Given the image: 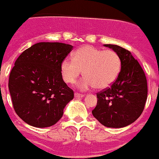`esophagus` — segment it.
Masks as SVG:
<instances>
[{"mask_svg":"<svg viewBox=\"0 0 159 159\" xmlns=\"http://www.w3.org/2000/svg\"><path fill=\"white\" fill-rule=\"evenodd\" d=\"M84 95H83V94H80V93H75V98H82V97H84Z\"/></svg>","mask_w":159,"mask_h":159,"instance_id":"obj_1","label":"esophagus"}]
</instances>
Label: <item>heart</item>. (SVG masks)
<instances>
[{
  "instance_id": "obj_1",
  "label": "heart",
  "mask_w": 159,
  "mask_h": 159,
  "mask_svg": "<svg viewBox=\"0 0 159 159\" xmlns=\"http://www.w3.org/2000/svg\"><path fill=\"white\" fill-rule=\"evenodd\" d=\"M121 69V59L113 50H102L93 46H84L73 54V60L65 58L60 71L66 83L72 84L83 71L84 78L78 87L82 90L94 88L104 89L113 84Z\"/></svg>"
}]
</instances>
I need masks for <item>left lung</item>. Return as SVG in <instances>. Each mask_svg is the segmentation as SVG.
Returning a JSON list of instances; mask_svg holds the SVG:
<instances>
[{
    "label": "left lung",
    "mask_w": 159,
    "mask_h": 159,
    "mask_svg": "<svg viewBox=\"0 0 159 159\" xmlns=\"http://www.w3.org/2000/svg\"><path fill=\"white\" fill-rule=\"evenodd\" d=\"M121 59V70L110 88L98 92L94 117L105 127L120 128L141 116L147 99L145 73L130 51L118 45L104 44Z\"/></svg>",
    "instance_id": "left-lung-1"
}]
</instances>
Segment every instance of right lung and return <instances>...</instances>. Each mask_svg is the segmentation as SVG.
Here are the masks:
<instances>
[{
  "instance_id": "right-lung-1",
  "label": "right lung",
  "mask_w": 159,
  "mask_h": 159,
  "mask_svg": "<svg viewBox=\"0 0 159 159\" xmlns=\"http://www.w3.org/2000/svg\"><path fill=\"white\" fill-rule=\"evenodd\" d=\"M72 48L58 42H40L16 59L8 89L14 110L28 124L40 128L56 124L74 98L60 71V64Z\"/></svg>"
}]
</instances>
